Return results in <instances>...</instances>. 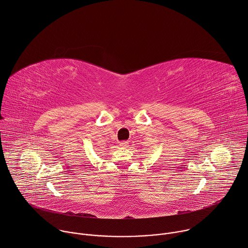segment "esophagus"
Listing matches in <instances>:
<instances>
[{"label":"esophagus","mask_w":248,"mask_h":248,"mask_svg":"<svg viewBox=\"0 0 248 248\" xmlns=\"http://www.w3.org/2000/svg\"><path fill=\"white\" fill-rule=\"evenodd\" d=\"M127 144H128V141H122V142H120V146H122V147L127 146Z\"/></svg>","instance_id":"obj_1"}]
</instances>
